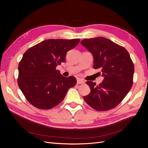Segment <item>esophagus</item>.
<instances>
[{
    "mask_svg": "<svg viewBox=\"0 0 148 148\" xmlns=\"http://www.w3.org/2000/svg\"><path fill=\"white\" fill-rule=\"evenodd\" d=\"M85 82H84V81L83 79H79V78H78V79H77V84H84Z\"/></svg>",
    "mask_w": 148,
    "mask_h": 148,
    "instance_id": "34e87169",
    "label": "esophagus"
}]
</instances>
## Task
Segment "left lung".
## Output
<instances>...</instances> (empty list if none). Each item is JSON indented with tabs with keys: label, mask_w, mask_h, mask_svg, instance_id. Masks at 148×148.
I'll use <instances>...</instances> for the list:
<instances>
[{
	"label": "left lung",
	"mask_w": 148,
	"mask_h": 148,
	"mask_svg": "<svg viewBox=\"0 0 148 148\" xmlns=\"http://www.w3.org/2000/svg\"><path fill=\"white\" fill-rule=\"evenodd\" d=\"M82 45L94 58L95 69L101 70L104 78L99 85L86 82L91 92L84 100L97 111H106L118 106L133 85L134 64L126 49L103 37L84 39Z\"/></svg>",
	"instance_id": "1"
}]
</instances>
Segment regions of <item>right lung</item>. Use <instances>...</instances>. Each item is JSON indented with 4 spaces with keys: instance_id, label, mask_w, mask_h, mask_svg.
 I'll return each mask as SVG.
<instances>
[{
    "instance_id": "1",
    "label": "right lung",
    "mask_w": 148,
    "mask_h": 148,
    "mask_svg": "<svg viewBox=\"0 0 148 148\" xmlns=\"http://www.w3.org/2000/svg\"><path fill=\"white\" fill-rule=\"evenodd\" d=\"M79 39H50L26 51L18 65V84L27 101L36 108L49 109L60 103L69 88L77 84L73 76L65 77L56 66L65 62L66 53Z\"/></svg>"
}]
</instances>
